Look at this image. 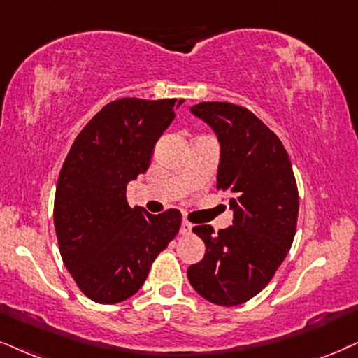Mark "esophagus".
Instances as JSON below:
<instances>
[{"mask_svg":"<svg viewBox=\"0 0 358 358\" xmlns=\"http://www.w3.org/2000/svg\"><path fill=\"white\" fill-rule=\"evenodd\" d=\"M191 231H192V224H189L187 220H182L179 232L182 234V236H187V234H191Z\"/></svg>","mask_w":358,"mask_h":358,"instance_id":"obj_1","label":"esophagus"}]
</instances>
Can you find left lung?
Returning a JSON list of instances; mask_svg holds the SVG:
<instances>
[{
    "mask_svg": "<svg viewBox=\"0 0 358 358\" xmlns=\"http://www.w3.org/2000/svg\"><path fill=\"white\" fill-rule=\"evenodd\" d=\"M191 113L217 136V189L227 196L234 222L219 234L210 226L192 229L206 255L187 268V279L206 301L239 306L271 282L292 245L297 184L280 139L249 109L199 103Z\"/></svg>",
    "mask_w": 358,
    "mask_h": 358,
    "instance_id": "1",
    "label": "left lung"
}]
</instances>
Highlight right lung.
I'll use <instances>...</instances> for the list:
<instances>
[{"label": "right lung", "mask_w": 358, "mask_h": 358, "mask_svg": "<svg viewBox=\"0 0 358 358\" xmlns=\"http://www.w3.org/2000/svg\"><path fill=\"white\" fill-rule=\"evenodd\" d=\"M182 103L113 101L69 149L56 186L55 227L64 266L91 301L117 303L134 295L179 232L178 209L157 215L131 209L126 189L148 171L154 145Z\"/></svg>", "instance_id": "obj_1"}]
</instances>
